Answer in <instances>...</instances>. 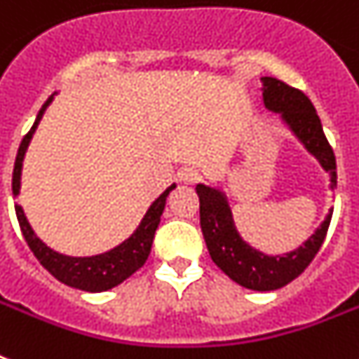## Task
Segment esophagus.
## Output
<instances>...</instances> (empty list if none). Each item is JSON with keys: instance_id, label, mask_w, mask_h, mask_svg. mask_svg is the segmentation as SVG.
Returning a JSON list of instances; mask_svg holds the SVG:
<instances>
[{"instance_id": "34e87169", "label": "esophagus", "mask_w": 359, "mask_h": 359, "mask_svg": "<svg viewBox=\"0 0 359 359\" xmlns=\"http://www.w3.org/2000/svg\"><path fill=\"white\" fill-rule=\"evenodd\" d=\"M179 179L180 182H184V184H194V182H197V180L201 179V173H199L196 168H184L180 169Z\"/></svg>"}]
</instances>
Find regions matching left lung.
<instances>
[{"instance_id":"left-lung-1","label":"left lung","mask_w":359,"mask_h":359,"mask_svg":"<svg viewBox=\"0 0 359 359\" xmlns=\"http://www.w3.org/2000/svg\"><path fill=\"white\" fill-rule=\"evenodd\" d=\"M262 100L266 109L279 114L292 134L306 147L309 154L317 158L326 173H330V188L337 186L335 156L324 135L323 124L318 119L311 100L294 87L276 78H261ZM199 196V216L201 231L207 242L208 253L233 281L251 290H276L290 283L300 276L320 250L330 222L332 208L317 231L304 242V245L283 255H266L251 248L235 227L229 199L224 190L207 184L196 186Z\"/></svg>"}]
</instances>
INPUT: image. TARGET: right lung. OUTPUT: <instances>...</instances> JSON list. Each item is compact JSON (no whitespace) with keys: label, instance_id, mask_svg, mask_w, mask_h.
Listing matches in <instances>:
<instances>
[{"label":"right lung","instance_id":"add662e5","mask_svg":"<svg viewBox=\"0 0 359 359\" xmlns=\"http://www.w3.org/2000/svg\"><path fill=\"white\" fill-rule=\"evenodd\" d=\"M55 95L57 93H53L52 97L44 102L31 130L25 134L22 143H20L13 171L14 197H18L20 194V179H22V165H24L25 151L29 147V141L33 134H35L39 123H41L42 115H44L48 106L52 104ZM175 186L177 184L169 186L168 190L163 191L162 196L152 203L149 210L145 212V216H143V219H141V224L137 225V229L128 238L121 242L119 245H115L114 250L93 257H70L52 250L50 245L44 244L35 235V231L31 229L29 222L25 218L24 208L16 205L14 210H16L20 229H22V235H24L25 242L29 245V250L33 251V255L39 259V262L46 268L48 272L52 273L53 278L59 279L61 283L69 285V287H74V289L87 290V292H102V290L114 289L119 283H123L124 279L130 278L135 270H140L145 264L147 257L151 253L154 233H156L158 224H160V216H162L163 208H165V199L171 194V190H175Z\"/></svg>","mask_w":359,"mask_h":359}]
</instances>
